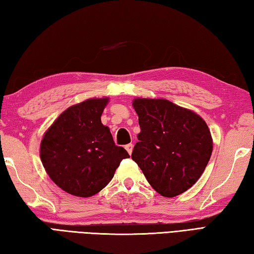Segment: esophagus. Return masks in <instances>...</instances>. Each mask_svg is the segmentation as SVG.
<instances>
[{"label": "esophagus", "mask_w": 254, "mask_h": 254, "mask_svg": "<svg viewBox=\"0 0 254 254\" xmlns=\"http://www.w3.org/2000/svg\"><path fill=\"white\" fill-rule=\"evenodd\" d=\"M125 148H126V150L128 151V154L130 155L131 152H132V148H133V145H132V143H128V145H126V146H125Z\"/></svg>", "instance_id": "1"}]
</instances>
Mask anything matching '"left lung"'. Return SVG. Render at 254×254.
Masks as SVG:
<instances>
[{"mask_svg":"<svg viewBox=\"0 0 254 254\" xmlns=\"http://www.w3.org/2000/svg\"><path fill=\"white\" fill-rule=\"evenodd\" d=\"M140 132L131 158L158 193L176 197L191 188L207 167L212 138L199 115L166 99L137 98Z\"/></svg>","mask_w":254,"mask_h":254,"instance_id":"1","label":"left lung"}]
</instances>
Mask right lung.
Returning a JSON list of instances; mask_svg holds the SVG:
<instances>
[{
  "label": "right lung",
  "mask_w": 254,
  "mask_h": 254,
  "mask_svg": "<svg viewBox=\"0 0 254 254\" xmlns=\"http://www.w3.org/2000/svg\"><path fill=\"white\" fill-rule=\"evenodd\" d=\"M107 103V98H93L67 108L43 137V166L61 189L73 195L99 192L129 157L100 121Z\"/></svg>",
  "instance_id": "1"
}]
</instances>
